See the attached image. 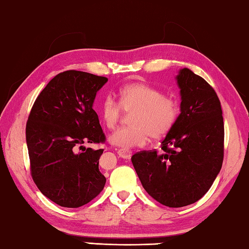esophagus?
I'll return each instance as SVG.
<instances>
[{"label": "esophagus", "mask_w": 249, "mask_h": 249, "mask_svg": "<svg viewBox=\"0 0 249 249\" xmlns=\"http://www.w3.org/2000/svg\"><path fill=\"white\" fill-rule=\"evenodd\" d=\"M118 154H119V156H121L122 159H124V160H129V159H131V156H132V152L130 151V150L119 149V150H118Z\"/></svg>", "instance_id": "1"}]
</instances>
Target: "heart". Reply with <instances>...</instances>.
Masks as SVG:
<instances>
[{"label": "heart", "instance_id": "obj_1", "mask_svg": "<svg viewBox=\"0 0 249 249\" xmlns=\"http://www.w3.org/2000/svg\"><path fill=\"white\" fill-rule=\"evenodd\" d=\"M118 103L110 96L99 105L98 113L105 127L115 129L122 111L132 112L127 128L118 129L109 137L112 145L131 149L146 144L149 139H160L171 131L179 117L180 107L173 96L141 82L129 83L117 91Z\"/></svg>", "mask_w": 249, "mask_h": 249}]
</instances>
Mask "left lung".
Here are the masks:
<instances>
[{
	"instance_id": "8db88e82",
	"label": "left lung",
	"mask_w": 249,
	"mask_h": 249,
	"mask_svg": "<svg viewBox=\"0 0 249 249\" xmlns=\"http://www.w3.org/2000/svg\"><path fill=\"white\" fill-rule=\"evenodd\" d=\"M180 113L162 151H141L131 160L143 188L169 208L195 203L210 189L224 155V122L215 90L191 70H179Z\"/></svg>"
}]
</instances>
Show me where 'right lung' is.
<instances>
[{"mask_svg":"<svg viewBox=\"0 0 249 249\" xmlns=\"http://www.w3.org/2000/svg\"><path fill=\"white\" fill-rule=\"evenodd\" d=\"M107 81L75 70L59 73L30 110L26 142L32 177L41 194L61 207L84 206L106 184L98 168L104 150L83 144L106 141L93 104Z\"/></svg>","mask_w":249,"mask_h":249,"instance_id":"1","label":"right lung"}]
</instances>
